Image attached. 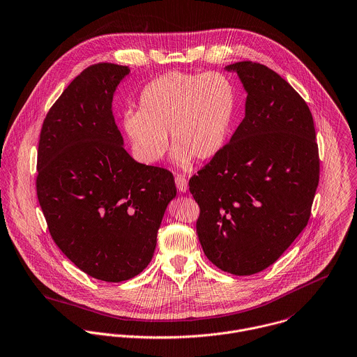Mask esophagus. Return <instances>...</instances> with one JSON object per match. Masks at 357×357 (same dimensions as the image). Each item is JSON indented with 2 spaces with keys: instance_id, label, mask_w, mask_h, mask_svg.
Wrapping results in <instances>:
<instances>
[{
  "instance_id": "34e87169",
  "label": "esophagus",
  "mask_w": 357,
  "mask_h": 357,
  "mask_svg": "<svg viewBox=\"0 0 357 357\" xmlns=\"http://www.w3.org/2000/svg\"><path fill=\"white\" fill-rule=\"evenodd\" d=\"M176 187L180 192H185L188 190V181L185 180L184 176H181V174L176 176Z\"/></svg>"
}]
</instances>
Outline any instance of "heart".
I'll return each instance as SVG.
<instances>
[{"instance_id": "b5f03b06", "label": "heart", "mask_w": 357, "mask_h": 357, "mask_svg": "<svg viewBox=\"0 0 357 357\" xmlns=\"http://www.w3.org/2000/svg\"><path fill=\"white\" fill-rule=\"evenodd\" d=\"M237 109L234 83L222 72H167L148 83L139 109L126 111L123 130L135 158L146 165L159 162L167 149L185 167L192 158H213L226 144Z\"/></svg>"}]
</instances>
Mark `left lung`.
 Segmentation results:
<instances>
[{"label":"left lung","mask_w":357,"mask_h":357,"mask_svg":"<svg viewBox=\"0 0 357 357\" xmlns=\"http://www.w3.org/2000/svg\"><path fill=\"white\" fill-rule=\"evenodd\" d=\"M245 118L190 178L199 205L197 233L220 270L250 275L273 264L306 227L320 177L312 112L278 73L243 61Z\"/></svg>","instance_id":"1"}]
</instances>
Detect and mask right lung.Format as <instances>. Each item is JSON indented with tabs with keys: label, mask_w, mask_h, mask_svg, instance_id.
<instances>
[{
	"label": "right lung",
	"mask_w": 357,
	"mask_h": 357,
	"mask_svg": "<svg viewBox=\"0 0 357 357\" xmlns=\"http://www.w3.org/2000/svg\"><path fill=\"white\" fill-rule=\"evenodd\" d=\"M127 66L84 69L47 114L37 152V198L50 234L86 274L120 282L151 261L173 174L123 148L112 100Z\"/></svg>",
	"instance_id": "add662e5"
}]
</instances>
